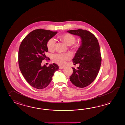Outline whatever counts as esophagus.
<instances>
[{"label": "esophagus", "instance_id": "esophagus-1", "mask_svg": "<svg viewBox=\"0 0 125 125\" xmlns=\"http://www.w3.org/2000/svg\"><path fill=\"white\" fill-rule=\"evenodd\" d=\"M64 68H65V67L62 66H59V69H63Z\"/></svg>", "mask_w": 125, "mask_h": 125}]
</instances>
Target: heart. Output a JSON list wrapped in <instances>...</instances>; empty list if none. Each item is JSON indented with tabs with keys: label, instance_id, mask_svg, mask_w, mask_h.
<instances>
[{
	"label": "heart",
	"instance_id": "heart-1",
	"mask_svg": "<svg viewBox=\"0 0 125 125\" xmlns=\"http://www.w3.org/2000/svg\"><path fill=\"white\" fill-rule=\"evenodd\" d=\"M59 39L62 41L64 42L68 46H70L74 44L76 41L75 36L69 33H64L61 35L59 36ZM47 49L49 51L52 52L54 49L55 47V41L53 39H50L47 43ZM79 47L78 43H75L74 47ZM69 57L66 55L63 54H56L53 56V60L54 61L60 64H64L65 63L66 61L69 59Z\"/></svg>",
	"mask_w": 125,
	"mask_h": 125
}]
</instances>
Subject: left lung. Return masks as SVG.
<instances>
[{"label": "left lung", "mask_w": 125, "mask_h": 125, "mask_svg": "<svg viewBox=\"0 0 125 125\" xmlns=\"http://www.w3.org/2000/svg\"><path fill=\"white\" fill-rule=\"evenodd\" d=\"M79 36L82 43L73 59L74 64H79L77 69L72 68L73 73L69 79L76 86L83 88L88 86L96 78L101 62L100 45L94 35L85 30L67 31Z\"/></svg>", "instance_id": "obj_1"}]
</instances>
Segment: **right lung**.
I'll return each mask as SVG.
<instances>
[{
  "label": "right lung",
  "mask_w": 125,
  "mask_h": 125,
  "mask_svg": "<svg viewBox=\"0 0 125 125\" xmlns=\"http://www.w3.org/2000/svg\"><path fill=\"white\" fill-rule=\"evenodd\" d=\"M57 32L37 29L28 34L22 40L18 52V63L22 75L29 84L38 89L45 88L52 80L59 69L55 63L48 67L41 65L48 52L47 42Z\"/></svg>",
  "instance_id": "add662e5"
}]
</instances>
